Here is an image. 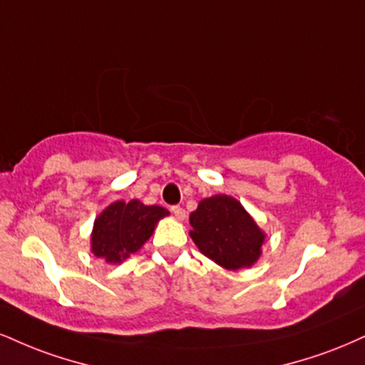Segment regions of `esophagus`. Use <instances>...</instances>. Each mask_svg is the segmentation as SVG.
Listing matches in <instances>:
<instances>
[{"label": "esophagus", "mask_w": 365, "mask_h": 365, "mask_svg": "<svg viewBox=\"0 0 365 365\" xmlns=\"http://www.w3.org/2000/svg\"><path fill=\"white\" fill-rule=\"evenodd\" d=\"M171 212H173V216L177 217L178 221H183V219H185V209L180 207V205H173V207H171Z\"/></svg>", "instance_id": "obj_1"}]
</instances>
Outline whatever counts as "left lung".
Segmentation results:
<instances>
[{
  "label": "left lung",
  "mask_w": 365,
  "mask_h": 365,
  "mask_svg": "<svg viewBox=\"0 0 365 365\" xmlns=\"http://www.w3.org/2000/svg\"><path fill=\"white\" fill-rule=\"evenodd\" d=\"M190 226L197 248L227 270L252 267L260 258L265 232L230 195L200 200L190 214Z\"/></svg>",
  "instance_id": "left-lung-1"
}]
</instances>
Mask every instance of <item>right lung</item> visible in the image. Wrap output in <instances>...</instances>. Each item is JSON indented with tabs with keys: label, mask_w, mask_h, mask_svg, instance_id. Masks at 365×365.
<instances>
[{
	"label": "right lung",
	"mask_w": 365,
	"mask_h": 365,
	"mask_svg": "<svg viewBox=\"0 0 365 365\" xmlns=\"http://www.w3.org/2000/svg\"><path fill=\"white\" fill-rule=\"evenodd\" d=\"M160 205H144L140 200H117L95 219L91 252L107 263H120L138 252L153 235L160 219L168 216Z\"/></svg>",
	"instance_id": "1"
}]
</instances>
